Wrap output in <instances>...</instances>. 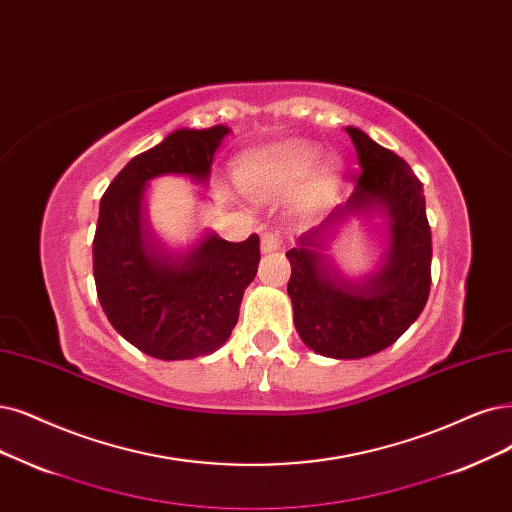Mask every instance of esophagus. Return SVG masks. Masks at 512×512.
Listing matches in <instances>:
<instances>
[{
	"label": "esophagus",
	"instance_id": "obj_1",
	"mask_svg": "<svg viewBox=\"0 0 512 512\" xmlns=\"http://www.w3.org/2000/svg\"><path fill=\"white\" fill-rule=\"evenodd\" d=\"M280 246V236L276 232H263L261 234V251L263 253H272Z\"/></svg>",
	"mask_w": 512,
	"mask_h": 512
}]
</instances>
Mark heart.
<instances>
[{
  "mask_svg": "<svg viewBox=\"0 0 512 512\" xmlns=\"http://www.w3.org/2000/svg\"><path fill=\"white\" fill-rule=\"evenodd\" d=\"M316 158L318 147L299 139L263 147L240 160L238 181L249 194L261 196L297 185L312 169L299 198L301 206L310 208L333 194L342 173V158L337 154H327L314 165Z\"/></svg>",
  "mask_w": 512,
  "mask_h": 512,
  "instance_id": "1",
  "label": "heart"
}]
</instances>
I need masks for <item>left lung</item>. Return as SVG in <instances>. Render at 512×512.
Wrapping results in <instances>:
<instances>
[{
  "mask_svg": "<svg viewBox=\"0 0 512 512\" xmlns=\"http://www.w3.org/2000/svg\"><path fill=\"white\" fill-rule=\"evenodd\" d=\"M361 173L346 202L301 234L287 253V293L295 329L329 358H365L392 346L418 318L430 293L432 238L420 179L394 151L346 126ZM350 214L387 217L389 249L373 275L352 281L324 255L328 234Z\"/></svg>",
  "mask_w": 512,
  "mask_h": 512,
  "instance_id": "8db88e82",
  "label": "left lung"
}]
</instances>
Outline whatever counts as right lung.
Returning <instances> with one entry per match:
<instances>
[{
  "mask_svg": "<svg viewBox=\"0 0 512 512\" xmlns=\"http://www.w3.org/2000/svg\"><path fill=\"white\" fill-rule=\"evenodd\" d=\"M227 132L221 124L170 132L132 158L101 198L92 242L101 308L126 342L160 361H187L221 348L257 274V234L227 242L211 232L177 253L154 236L143 215L147 181L181 175L204 183Z\"/></svg>",
  "mask_w": 512,
  "mask_h": 512,
  "instance_id": "right-lung-1",
  "label": "right lung"
}]
</instances>
